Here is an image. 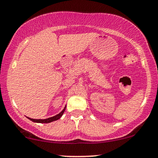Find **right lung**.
<instances>
[{"mask_svg": "<svg viewBox=\"0 0 158 158\" xmlns=\"http://www.w3.org/2000/svg\"><path fill=\"white\" fill-rule=\"evenodd\" d=\"M66 109V106L64 107V109H63L60 112L59 114H58L56 116H53V117H49L48 119H32V118H30V117H27L29 119H30V120L32 121V122L34 123H51V122H53V121H56V120H58L59 119H60L61 117V116L63 115V114H64V110Z\"/></svg>", "mask_w": 158, "mask_h": 158, "instance_id": "obj_1", "label": "right lung"}]
</instances>
